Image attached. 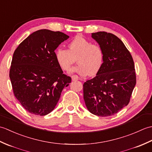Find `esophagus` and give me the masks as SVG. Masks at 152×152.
Segmentation results:
<instances>
[{
	"label": "esophagus",
	"mask_w": 152,
	"mask_h": 152,
	"mask_svg": "<svg viewBox=\"0 0 152 152\" xmlns=\"http://www.w3.org/2000/svg\"><path fill=\"white\" fill-rule=\"evenodd\" d=\"M72 81H76V80H79V78L77 75H72Z\"/></svg>",
	"instance_id": "esophagus-1"
}]
</instances>
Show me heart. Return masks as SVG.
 Masks as SVG:
<instances>
[{
  "label": "heart",
  "mask_w": 152,
  "mask_h": 152,
  "mask_svg": "<svg viewBox=\"0 0 152 152\" xmlns=\"http://www.w3.org/2000/svg\"><path fill=\"white\" fill-rule=\"evenodd\" d=\"M55 57L61 69L69 70L76 58L78 65L73 67L71 73L80 76H94L97 74L104 62V51L99 44H92L82 35H77L68 44V50L58 48Z\"/></svg>",
  "instance_id": "obj_1"
}]
</instances>
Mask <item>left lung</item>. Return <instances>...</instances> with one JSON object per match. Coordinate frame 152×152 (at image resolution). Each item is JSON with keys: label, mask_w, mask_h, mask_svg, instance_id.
<instances>
[{"label": "left lung", "mask_w": 152, "mask_h": 152, "mask_svg": "<svg viewBox=\"0 0 152 152\" xmlns=\"http://www.w3.org/2000/svg\"><path fill=\"white\" fill-rule=\"evenodd\" d=\"M91 37L104 51V62L96 76L83 83V99L91 114L107 117L129 103L136 84L134 61L115 35L101 31Z\"/></svg>", "instance_id": "left-lung-1"}]
</instances>
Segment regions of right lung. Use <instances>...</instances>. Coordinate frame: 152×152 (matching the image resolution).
<instances>
[{"label": "right lung", "instance_id": "add662e5", "mask_svg": "<svg viewBox=\"0 0 152 152\" xmlns=\"http://www.w3.org/2000/svg\"><path fill=\"white\" fill-rule=\"evenodd\" d=\"M69 37L59 31L34 32L16 48L10 78L15 96L27 112L45 115L56 107L71 78L63 74L55 50Z\"/></svg>", "mask_w": 152, "mask_h": 152}]
</instances>
